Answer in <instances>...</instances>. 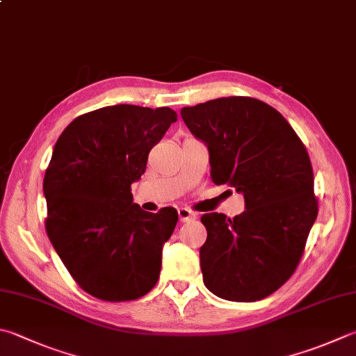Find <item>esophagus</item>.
I'll return each instance as SVG.
<instances>
[{
    "label": "esophagus",
    "instance_id": "1",
    "mask_svg": "<svg viewBox=\"0 0 356 356\" xmlns=\"http://www.w3.org/2000/svg\"><path fill=\"white\" fill-rule=\"evenodd\" d=\"M178 216H179V221H183V223H187V221L195 220L197 213L192 212L191 209H187V207H179Z\"/></svg>",
    "mask_w": 356,
    "mask_h": 356
}]
</instances>
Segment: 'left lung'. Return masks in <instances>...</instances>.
<instances>
[{
	"label": "left lung",
	"mask_w": 356,
	"mask_h": 356,
	"mask_svg": "<svg viewBox=\"0 0 356 356\" xmlns=\"http://www.w3.org/2000/svg\"><path fill=\"white\" fill-rule=\"evenodd\" d=\"M209 149L211 178L241 192L246 209L234 218L201 217L206 243L200 265L207 290L254 302L293 276L318 217L313 169L288 120L259 99L231 96L181 110Z\"/></svg>",
	"instance_id": "obj_1"
}]
</instances>
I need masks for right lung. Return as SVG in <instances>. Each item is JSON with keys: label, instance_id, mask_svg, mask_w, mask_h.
<instances>
[{"label": "right lung", "instance_id": "right-lung-1", "mask_svg": "<svg viewBox=\"0 0 356 356\" xmlns=\"http://www.w3.org/2000/svg\"><path fill=\"white\" fill-rule=\"evenodd\" d=\"M177 118L167 106H104L74 119L54 147L43 181L46 232L76 284L100 300H135L158 282L178 212L143 211L131 183Z\"/></svg>", "mask_w": 356, "mask_h": 356}]
</instances>
